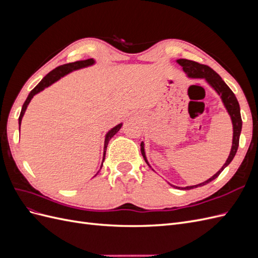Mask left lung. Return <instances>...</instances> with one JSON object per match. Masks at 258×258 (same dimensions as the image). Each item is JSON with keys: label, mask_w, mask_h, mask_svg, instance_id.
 <instances>
[{"label": "left lung", "mask_w": 258, "mask_h": 258, "mask_svg": "<svg viewBox=\"0 0 258 258\" xmlns=\"http://www.w3.org/2000/svg\"><path fill=\"white\" fill-rule=\"evenodd\" d=\"M176 62L182 67L184 73L186 74L187 77H188V79H190V80H204L210 86V87L217 93L218 97H220L221 100H222L223 105L225 106L226 111H227L228 115L230 116L231 123H232V145H231V148H230L229 156H228L227 160L225 161L223 167L220 170H218L213 176H211L210 178L207 179V181L199 183L197 185L186 186V187H178V186H174V185L169 183L171 186L174 187V188L187 190V189L196 188V187L207 185L208 183L212 182L213 179H215L218 175H220L222 171L232 161L233 157H235V155L238 151L239 138H240L241 129H242V119H241V114H240L239 102H238V100L235 96V93L231 91V89L222 80V77L218 75L215 71H213V70L209 68L208 66L200 64V63H198V62H195V61H191V60L177 59ZM144 147H145L144 142H141V153L143 155V158H144L145 162L147 163V166L152 168L151 165H150V162H148V160L146 158ZM152 170L155 171L153 168H152Z\"/></svg>", "instance_id": "obj_1"}]
</instances>
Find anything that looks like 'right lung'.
Masks as SVG:
<instances>
[{"instance_id":"right-lung-1","label":"right lung","mask_w":258,"mask_h":258,"mask_svg":"<svg viewBox=\"0 0 258 258\" xmlns=\"http://www.w3.org/2000/svg\"><path fill=\"white\" fill-rule=\"evenodd\" d=\"M96 64V60L93 58H90V59H86V60H80V61H76V62H71V63H68V64H63V66H60L58 68H56L54 70H52L51 72H49L47 75H46L44 79L38 83L36 85V87L34 89L31 90V92L29 93V96L27 98V100L25 101V103H23L22 105V108H21V112H20V116L18 118V123H19V131H20V126H21V120H22V117L23 115H25L27 108H28V105L29 103L31 102V100H32V98L37 95L38 92L43 91L45 88L49 87V86H51L53 83L58 82L60 79H62V77H64L66 75L72 73L74 71H77V70H81V69H85V68H89V67H92ZM122 126V123H118L116 124L115 127H113L112 129L108 130L106 132L105 135V139H104V148H103V159H102V163H101V167H100V170L101 168H102L103 166V161H104V158H105V153H106V147H107V144L108 142H110V140L117 134L120 130ZM100 170L97 172V174L100 172ZM96 174V175H97ZM95 175V176H96ZM93 176V177H95Z\"/></svg>"}]
</instances>
